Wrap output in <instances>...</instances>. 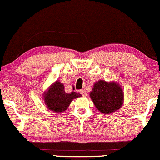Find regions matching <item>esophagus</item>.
<instances>
[{
  "label": "esophagus",
  "instance_id": "obj_1",
  "mask_svg": "<svg viewBox=\"0 0 160 160\" xmlns=\"http://www.w3.org/2000/svg\"><path fill=\"white\" fill-rule=\"evenodd\" d=\"M79 92H80L81 94H82V95H83V96H86V95H87V92L85 91V89H82V90H80Z\"/></svg>",
  "mask_w": 160,
  "mask_h": 160
}]
</instances>
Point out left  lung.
<instances>
[{"instance_id": "1", "label": "left lung", "mask_w": 160, "mask_h": 160, "mask_svg": "<svg viewBox=\"0 0 160 160\" xmlns=\"http://www.w3.org/2000/svg\"><path fill=\"white\" fill-rule=\"evenodd\" d=\"M90 97L97 109L103 114L115 112L121 108L124 101L121 86L116 82L104 80H99L94 84Z\"/></svg>"}]
</instances>
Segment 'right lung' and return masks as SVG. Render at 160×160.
Returning a JSON list of instances; mask_svg holds the SVG:
<instances>
[{
	"label": "right lung",
	"instance_id": "1",
	"mask_svg": "<svg viewBox=\"0 0 160 160\" xmlns=\"http://www.w3.org/2000/svg\"><path fill=\"white\" fill-rule=\"evenodd\" d=\"M82 96L79 93H66L64 84L58 80L54 82L44 93V102L47 108L54 112L62 113L68 108L74 98Z\"/></svg>",
	"mask_w": 160,
	"mask_h": 160
}]
</instances>
